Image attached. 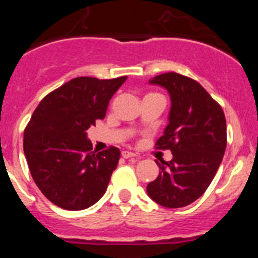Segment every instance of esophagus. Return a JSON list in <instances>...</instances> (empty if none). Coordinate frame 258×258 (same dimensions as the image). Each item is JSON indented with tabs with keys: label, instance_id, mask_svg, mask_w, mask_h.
I'll use <instances>...</instances> for the list:
<instances>
[{
	"label": "esophagus",
	"instance_id": "obj_1",
	"mask_svg": "<svg viewBox=\"0 0 258 258\" xmlns=\"http://www.w3.org/2000/svg\"><path fill=\"white\" fill-rule=\"evenodd\" d=\"M122 157L123 158H135L136 157V155H135L134 152H131V151H122Z\"/></svg>",
	"mask_w": 258,
	"mask_h": 258
}]
</instances>
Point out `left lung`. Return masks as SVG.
<instances>
[{"label": "left lung", "instance_id": "1", "mask_svg": "<svg viewBox=\"0 0 258 258\" xmlns=\"http://www.w3.org/2000/svg\"><path fill=\"white\" fill-rule=\"evenodd\" d=\"M150 82L171 96L170 123L155 147L170 150L173 158L156 162L161 172L147 184V194L163 207H184L205 194L222 161L227 145L225 113L197 81L183 75L166 72Z\"/></svg>", "mask_w": 258, "mask_h": 258}]
</instances>
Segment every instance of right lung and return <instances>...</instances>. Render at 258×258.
I'll return each mask as SVG.
<instances>
[{
    "instance_id": "obj_1",
    "label": "right lung",
    "mask_w": 258,
    "mask_h": 258,
    "mask_svg": "<svg viewBox=\"0 0 258 258\" xmlns=\"http://www.w3.org/2000/svg\"><path fill=\"white\" fill-rule=\"evenodd\" d=\"M127 76L111 80L76 77L42 98L23 135V151L33 181L56 206L85 210L106 192L119 160L110 146L96 152L86 131L103 119Z\"/></svg>"
}]
</instances>
